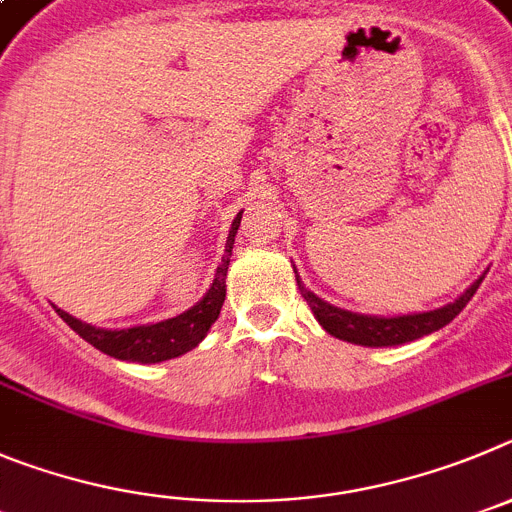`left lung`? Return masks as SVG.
<instances>
[{"label": "left lung", "instance_id": "left-lung-1", "mask_svg": "<svg viewBox=\"0 0 512 512\" xmlns=\"http://www.w3.org/2000/svg\"><path fill=\"white\" fill-rule=\"evenodd\" d=\"M485 278V275H482ZM482 278L477 283L469 285L462 296L454 303H446V306L436 308V311H423V313H408V316H365V313H352L344 311V308H336L331 303L321 301L316 293L303 285L301 275H296L298 290L301 296L306 298V303L311 306L313 316L336 339H344V342L362 344V347H395V344L413 342V339H421L426 334H434L441 326L449 324L451 319H457L459 311L469 303V298L477 293Z\"/></svg>", "mask_w": 512, "mask_h": 512}]
</instances>
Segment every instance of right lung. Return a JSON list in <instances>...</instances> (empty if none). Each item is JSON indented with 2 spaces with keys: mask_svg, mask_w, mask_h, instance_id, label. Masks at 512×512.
<instances>
[{
  "mask_svg": "<svg viewBox=\"0 0 512 512\" xmlns=\"http://www.w3.org/2000/svg\"><path fill=\"white\" fill-rule=\"evenodd\" d=\"M239 222H242V211L234 216L232 229H229L227 237V250H224L222 265L216 267L214 283L206 290V296L193 308L183 311L181 316L158 321V324L132 326V329H96V326L73 319L71 313L61 311L58 306H55V313H58L81 339H86L91 347H96L99 352L109 354V357L114 359L155 365V362L181 357V354L191 352V349L204 339L206 331L211 329V324L219 319V311H222L224 298H227V267L229 257H232Z\"/></svg>",
  "mask_w": 512,
  "mask_h": 512,
  "instance_id": "add662e5",
  "label": "right lung"
}]
</instances>
